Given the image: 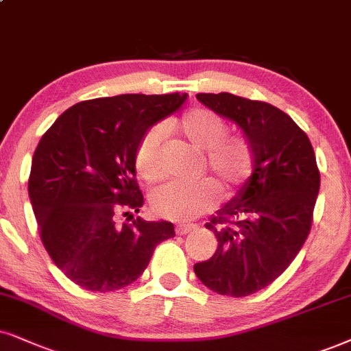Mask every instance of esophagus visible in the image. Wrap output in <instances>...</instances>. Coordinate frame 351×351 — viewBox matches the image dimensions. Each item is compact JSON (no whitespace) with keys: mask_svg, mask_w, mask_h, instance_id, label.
I'll return each instance as SVG.
<instances>
[{"mask_svg":"<svg viewBox=\"0 0 351 351\" xmlns=\"http://www.w3.org/2000/svg\"><path fill=\"white\" fill-rule=\"evenodd\" d=\"M196 228L194 223H188V225H176V234H188L189 232Z\"/></svg>","mask_w":351,"mask_h":351,"instance_id":"1","label":"esophagus"}]
</instances>
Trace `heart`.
Instances as JSON below:
<instances>
[{"mask_svg": "<svg viewBox=\"0 0 351 351\" xmlns=\"http://www.w3.org/2000/svg\"><path fill=\"white\" fill-rule=\"evenodd\" d=\"M163 131L175 134L201 155V170L214 178V184L170 183L155 189L150 196L152 212L160 219L188 221L206 214L215 204L217 188L223 197L233 196L254 171V149L245 134H227L228 124L220 114L207 108H191L178 119H171ZM139 178L155 183L162 178V132L152 128L141 137L134 152Z\"/></svg>", "mask_w": 351, "mask_h": 351, "instance_id": "b5f03b06", "label": "heart"}]
</instances>
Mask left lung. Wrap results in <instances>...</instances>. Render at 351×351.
<instances>
[{"instance_id": "left-lung-1", "label": "left lung", "mask_w": 351, "mask_h": 351, "mask_svg": "<svg viewBox=\"0 0 351 351\" xmlns=\"http://www.w3.org/2000/svg\"><path fill=\"white\" fill-rule=\"evenodd\" d=\"M197 100L233 119L254 149V173L206 227L219 246L194 265L204 285L241 298L269 287L285 272L311 232L321 175L311 141L285 112L228 92Z\"/></svg>"}]
</instances>
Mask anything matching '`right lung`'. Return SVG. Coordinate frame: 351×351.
<instances>
[{
	"mask_svg": "<svg viewBox=\"0 0 351 351\" xmlns=\"http://www.w3.org/2000/svg\"><path fill=\"white\" fill-rule=\"evenodd\" d=\"M184 100L175 92L79 101L40 139L29 176L40 239L79 287L105 293L131 285L157 245L175 237L171 221H130L144 204L134 152L149 128Z\"/></svg>",
	"mask_w": 351,
	"mask_h": 351,
	"instance_id": "obj_1",
	"label": "right lung"
}]
</instances>
